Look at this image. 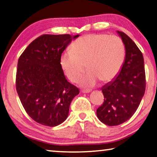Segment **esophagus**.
I'll return each instance as SVG.
<instances>
[{
	"label": "esophagus",
	"mask_w": 157,
	"mask_h": 157,
	"mask_svg": "<svg viewBox=\"0 0 157 157\" xmlns=\"http://www.w3.org/2000/svg\"><path fill=\"white\" fill-rule=\"evenodd\" d=\"M91 89H83V90H82V93H85V94H86V93H89V92H91Z\"/></svg>",
	"instance_id": "34e87169"
}]
</instances>
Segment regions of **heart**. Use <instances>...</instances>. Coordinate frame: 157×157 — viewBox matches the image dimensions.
Returning <instances> with one entry per match:
<instances>
[{
    "mask_svg": "<svg viewBox=\"0 0 157 157\" xmlns=\"http://www.w3.org/2000/svg\"><path fill=\"white\" fill-rule=\"evenodd\" d=\"M125 47L119 37L107 34H88L75 40L71 51L62 54L61 68L72 82L81 78L82 86H95L101 79L108 82L116 78L125 59Z\"/></svg>",
    "mask_w": 157,
    "mask_h": 157,
    "instance_id": "obj_1",
    "label": "heart"
}]
</instances>
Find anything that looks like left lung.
Masks as SVG:
<instances>
[{
  "label": "left lung",
  "instance_id": "left-lung-1",
  "mask_svg": "<svg viewBox=\"0 0 157 157\" xmlns=\"http://www.w3.org/2000/svg\"><path fill=\"white\" fill-rule=\"evenodd\" d=\"M117 32L125 47V59L116 78L101 88L104 102L96 110L99 120L108 126L119 125L133 115L146 85L143 54L127 35Z\"/></svg>",
  "mask_w": 157,
  "mask_h": 157
}]
</instances>
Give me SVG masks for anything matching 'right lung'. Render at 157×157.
<instances>
[{"instance_id":"right-lung-1","label":"right lung","mask_w":157,"mask_h":157,"mask_svg":"<svg viewBox=\"0 0 157 157\" xmlns=\"http://www.w3.org/2000/svg\"><path fill=\"white\" fill-rule=\"evenodd\" d=\"M73 37L43 35L32 42L19 57L16 89L27 114L44 126H56L68 117L72 100L79 89L68 82L60 64L61 54Z\"/></svg>"}]
</instances>
